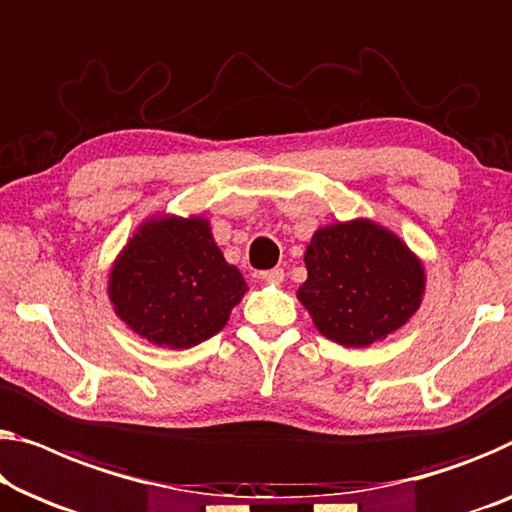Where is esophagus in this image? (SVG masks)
<instances>
[{"label": "esophagus", "instance_id": "34e87169", "mask_svg": "<svg viewBox=\"0 0 512 512\" xmlns=\"http://www.w3.org/2000/svg\"><path fill=\"white\" fill-rule=\"evenodd\" d=\"M259 278H262L264 282H282V278H285V271L282 269H269V271H259Z\"/></svg>", "mask_w": 512, "mask_h": 512}]
</instances>
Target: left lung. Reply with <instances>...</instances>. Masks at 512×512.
Segmentation results:
<instances>
[{
  "label": "left lung",
  "instance_id": "1",
  "mask_svg": "<svg viewBox=\"0 0 512 512\" xmlns=\"http://www.w3.org/2000/svg\"><path fill=\"white\" fill-rule=\"evenodd\" d=\"M299 299L322 335L368 347L407 324L421 305L423 266L391 232L370 220L338 223L312 236Z\"/></svg>",
  "mask_w": 512,
  "mask_h": 512
}]
</instances>
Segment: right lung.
<instances>
[{
    "label": "right lung",
    "mask_w": 512,
    "mask_h": 512,
    "mask_svg": "<svg viewBox=\"0 0 512 512\" xmlns=\"http://www.w3.org/2000/svg\"><path fill=\"white\" fill-rule=\"evenodd\" d=\"M243 294L246 280L225 262L202 218L151 220L128 241L110 276L117 315L170 349L216 335Z\"/></svg>",
    "instance_id": "right-lung-1"
}]
</instances>
